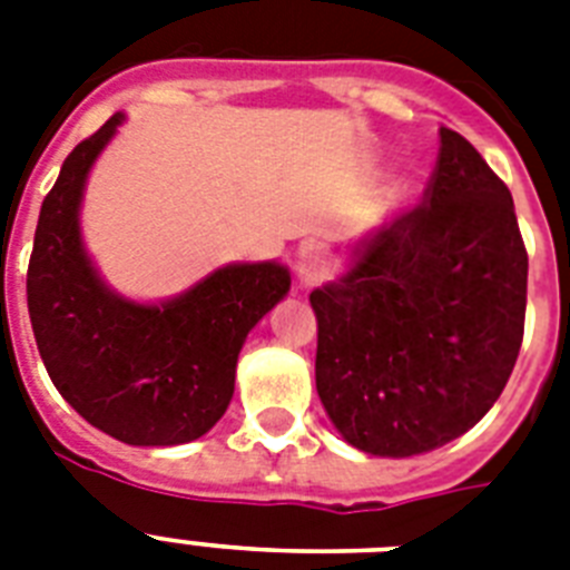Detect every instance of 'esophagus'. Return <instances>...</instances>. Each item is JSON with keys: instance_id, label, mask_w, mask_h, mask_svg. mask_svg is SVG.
<instances>
[{"instance_id": "34e87169", "label": "esophagus", "mask_w": 570, "mask_h": 570, "mask_svg": "<svg viewBox=\"0 0 570 570\" xmlns=\"http://www.w3.org/2000/svg\"><path fill=\"white\" fill-rule=\"evenodd\" d=\"M322 250L313 248V245H304L302 250H298V266H295V272H298V277H302V284H313L316 277H320L322 272Z\"/></svg>"}]
</instances>
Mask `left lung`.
Returning <instances> with one entry per match:
<instances>
[{"instance_id": "8db88e82", "label": "left lung", "mask_w": 570, "mask_h": 570, "mask_svg": "<svg viewBox=\"0 0 570 570\" xmlns=\"http://www.w3.org/2000/svg\"><path fill=\"white\" fill-rule=\"evenodd\" d=\"M527 248L512 195L479 150L441 127L423 200L313 289L316 390L370 455L438 450L482 420L523 343Z\"/></svg>"}]
</instances>
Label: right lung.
I'll return each instance as SVG.
<instances>
[{
	"label": "right lung",
	"mask_w": 570,
	"mask_h": 570,
	"mask_svg": "<svg viewBox=\"0 0 570 570\" xmlns=\"http://www.w3.org/2000/svg\"><path fill=\"white\" fill-rule=\"evenodd\" d=\"M124 115L70 150L40 206L26 298L38 352L58 393L100 432L132 446L189 443L230 405L248 331L289 289L275 263L218 268L159 307L102 286L79 242L85 177Z\"/></svg>",
	"instance_id": "obj_1"
}]
</instances>
